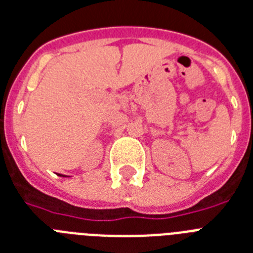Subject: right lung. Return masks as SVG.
<instances>
[{
	"label": "right lung",
	"instance_id": "right-lung-1",
	"mask_svg": "<svg viewBox=\"0 0 253 253\" xmlns=\"http://www.w3.org/2000/svg\"><path fill=\"white\" fill-rule=\"evenodd\" d=\"M60 176H62V174H60ZM63 177H64V176H63Z\"/></svg>",
	"mask_w": 253,
	"mask_h": 253
}]
</instances>
